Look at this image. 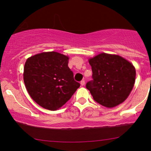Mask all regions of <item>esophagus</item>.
<instances>
[{
  "instance_id": "esophagus-1",
  "label": "esophagus",
  "mask_w": 151,
  "mask_h": 151,
  "mask_svg": "<svg viewBox=\"0 0 151 151\" xmlns=\"http://www.w3.org/2000/svg\"><path fill=\"white\" fill-rule=\"evenodd\" d=\"M84 84H85V82H84V80H82L81 82H80V84H81V86H84Z\"/></svg>"
}]
</instances>
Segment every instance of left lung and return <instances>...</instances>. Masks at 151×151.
<instances>
[{
  "label": "left lung",
  "mask_w": 151,
  "mask_h": 151,
  "mask_svg": "<svg viewBox=\"0 0 151 151\" xmlns=\"http://www.w3.org/2000/svg\"><path fill=\"white\" fill-rule=\"evenodd\" d=\"M93 81L86 83L94 100L113 108L127 100L135 84L136 71L133 64L117 54L101 53L90 58Z\"/></svg>",
  "instance_id": "left-lung-1"
}]
</instances>
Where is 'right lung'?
I'll use <instances>...</instances> for the list:
<instances>
[{"label":"right lung","instance_id":"obj_1","mask_svg":"<svg viewBox=\"0 0 151 151\" xmlns=\"http://www.w3.org/2000/svg\"><path fill=\"white\" fill-rule=\"evenodd\" d=\"M69 58L56 51L32 55L24 63L23 80L31 98L49 111L60 109L80 84L68 67Z\"/></svg>","mask_w":151,"mask_h":151}]
</instances>
